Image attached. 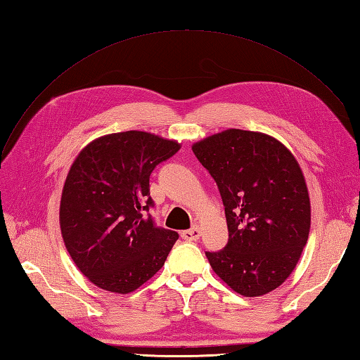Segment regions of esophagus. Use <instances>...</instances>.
Returning <instances> with one entry per match:
<instances>
[{"mask_svg":"<svg viewBox=\"0 0 360 360\" xmlns=\"http://www.w3.org/2000/svg\"><path fill=\"white\" fill-rule=\"evenodd\" d=\"M200 236H201V231H200L198 227H193V229L181 231V238L184 240H197Z\"/></svg>","mask_w":360,"mask_h":360,"instance_id":"obj_1","label":"esophagus"}]
</instances>
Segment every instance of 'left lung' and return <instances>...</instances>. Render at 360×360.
<instances>
[{
	"label": "left lung",
	"instance_id": "1",
	"mask_svg": "<svg viewBox=\"0 0 360 360\" xmlns=\"http://www.w3.org/2000/svg\"><path fill=\"white\" fill-rule=\"evenodd\" d=\"M215 179L229 242L206 252L227 286L262 297L292 274L310 231V198L294 154L266 133L229 129L192 145Z\"/></svg>",
	"mask_w": 360,
	"mask_h": 360
}]
</instances>
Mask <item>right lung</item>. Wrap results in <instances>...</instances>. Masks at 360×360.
Wrapping results in <instances>:
<instances>
[{
    "label": "right lung",
    "instance_id": "obj_1",
    "mask_svg": "<svg viewBox=\"0 0 360 360\" xmlns=\"http://www.w3.org/2000/svg\"><path fill=\"white\" fill-rule=\"evenodd\" d=\"M180 147L129 130L94 139L72 162L60 198V231L75 266L95 286L130 294L163 266L179 235L145 215L153 206L150 174Z\"/></svg>",
    "mask_w": 360,
    "mask_h": 360
}]
</instances>
